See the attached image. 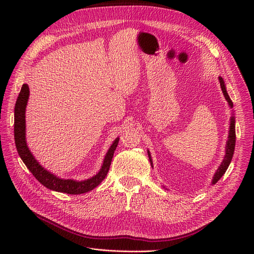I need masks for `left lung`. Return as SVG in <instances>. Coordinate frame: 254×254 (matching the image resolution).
Instances as JSON below:
<instances>
[{
	"label": "left lung",
	"instance_id": "left-lung-1",
	"mask_svg": "<svg viewBox=\"0 0 254 254\" xmlns=\"http://www.w3.org/2000/svg\"><path fill=\"white\" fill-rule=\"evenodd\" d=\"M219 82H220V87H221V90L223 92L224 95V98L225 100L229 102V105L231 106V108H233V102L232 100L230 99L228 92H226V89H225V85H224V81L223 79L221 77H219ZM235 144H236V130H235V118L234 116L231 118V126H230V134H229V139H228V142H226V147H225V156L223 158V161L220 165V167L217 169V172L215 173L214 177H213V180H212V183L215 184L225 173L226 169L229 168L230 164H231V161L233 158V155H234V150H235ZM148 156H149V161H150V164L152 166V159H151V156H150V153L148 151Z\"/></svg>",
	"mask_w": 254,
	"mask_h": 254
}]
</instances>
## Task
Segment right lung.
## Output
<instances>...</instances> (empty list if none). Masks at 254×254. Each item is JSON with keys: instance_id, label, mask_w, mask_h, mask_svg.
Listing matches in <instances>:
<instances>
[{"instance_id": "1", "label": "right lung", "mask_w": 254, "mask_h": 254, "mask_svg": "<svg viewBox=\"0 0 254 254\" xmlns=\"http://www.w3.org/2000/svg\"><path fill=\"white\" fill-rule=\"evenodd\" d=\"M29 86L28 84H23L21 90L18 95L15 108H14V139L15 145L18 151V154L24 165L28 167V169L32 172V174L35 178L44 185L45 188L56 190L60 192H64L69 194H80L84 193L89 190H92L95 188L105 179L107 176V173L109 171L112 157L114 151L117 147V144L119 142V138H117L114 143L111 145L110 149L107 152L104 163L102 166L101 171L98 173L96 176H93L90 179L84 181H75V180H64L58 178L53 174H50L48 171H46L42 166H40L39 163L36 161L31 151L29 150L28 146L25 142V106L29 100Z\"/></svg>"}]
</instances>
